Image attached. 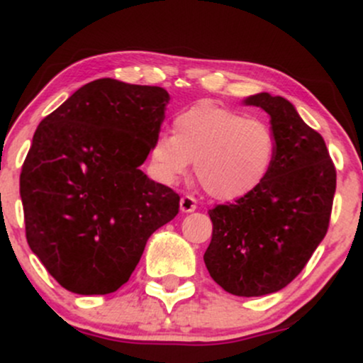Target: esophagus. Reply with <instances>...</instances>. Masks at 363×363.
I'll list each match as a JSON object with an SVG mask.
<instances>
[{
  "label": "esophagus",
  "mask_w": 363,
  "mask_h": 363,
  "mask_svg": "<svg viewBox=\"0 0 363 363\" xmlns=\"http://www.w3.org/2000/svg\"><path fill=\"white\" fill-rule=\"evenodd\" d=\"M179 208H181L182 213H191V211L196 210V199L193 196H182L181 203H179Z\"/></svg>",
  "instance_id": "34e87169"
}]
</instances>
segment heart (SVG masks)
<instances>
[{
  "label": "heart",
  "mask_w": 363,
  "mask_h": 363,
  "mask_svg": "<svg viewBox=\"0 0 363 363\" xmlns=\"http://www.w3.org/2000/svg\"><path fill=\"white\" fill-rule=\"evenodd\" d=\"M274 155L277 138L269 124L208 101L179 112L174 136L162 133L150 148L158 182L177 184L194 162L199 184L218 201L254 193L268 177Z\"/></svg>",
  "instance_id": "heart-1"
}]
</instances>
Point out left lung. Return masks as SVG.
Segmentation results:
<instances>
[{
  "label": "left lung",
  "instance_id": "1",
  "mask_svg": "<svg viewBox=\"0 0 363 363\" xmlns=\"http://www.w3.org/2000/svg\"><path fill=\"white\" fill-rule=\"evenodd\" d=\"M242 104L269 116L277 155L254 193L208 211L213 234L203 259L225 291L261 297L285 289L323 242L336 170L323 136L303 123L294 104L268 91Z\"/></svg>",
  "mask_w": 363,
  "mask_h": 363
}]
</instances>
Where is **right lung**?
Returning <instances> with one entry per match:
<instances>
[{
  "label": "right lung",
  "mask_w": 363,
  "mask_h": 363,
  "mask_svg": "<svg viewBox=\"0 0 363 363\" xmlns=\"http://www.w3.org/2000/svg\"><path fill=\"white\" fill-rule=\"evenodd\" d=\"M169 101L162 86L101 78L40 121L20 174L25 232L66 290H118L179 213V194L140 169Z\"/></svg>",
  "instance_id": "1"
}]
</instances>
